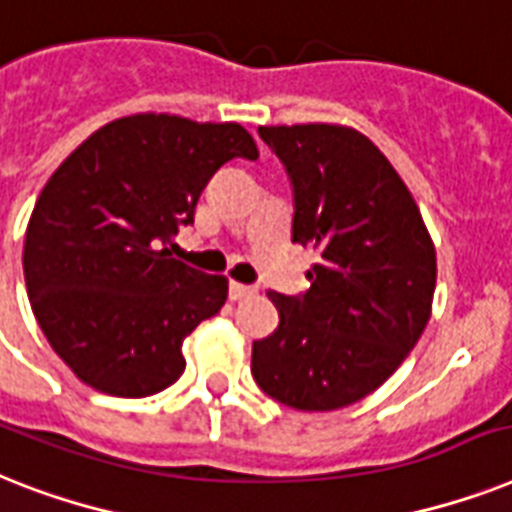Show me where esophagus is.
I'll list each match as a JSON object with an SVG mask.
<instances>
[{
	"instance_id": "34e87169",
	"label": "esophagus",
	"mask_w": 512,
	"mask_h": 512,
	"mask_svg": "<svg viewBox=\"0 0 512 512\" xmlns=\"http://www.w3.org/2000/svg\"><path fill=\"white\" fill-rule=\"evenodd\" d=\"M228 292H231V299H247V297H252L257 289L255 286L239 284V281H231V289H228Z\"/></svg>"
}]
</instances>
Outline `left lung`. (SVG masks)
<instances>
[{
    "label": "left lung",
    "instance_id": "left-lung-1",
    "mask_svg": "<svg viewBox=\"0 0 512 512\" xmlns=\"http://www.w3.org/2000/svg\"><path fill=\"white\" fill-rule=\"evenodd\" d=\"M294 186L292 239L318 252L302 297L268 292L278 328L252 344L268 397L307 413L363 400L431 318L436 249L413 194L350 126H260Z\"/></svg>",
    "mask_w": 512,
    "mask_h": 512
}]
</instances>
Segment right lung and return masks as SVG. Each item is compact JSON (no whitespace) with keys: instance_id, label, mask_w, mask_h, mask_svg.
<instances>
[{"instance_id":"right-lung-1","label":"right lung","mask_w":512,"mask_h":512,"mask_svg":"<svg viewBox=\"0 0 512 512\" xmlns=\"http://www.w3.org/2000/svg\"><path fill=\"white\" fill-rule=\"evenodd\" d=\"M257 160L239 123L139 112L102 126L41 189L23 247L33 315L62 363L112 397H149L184 373L186 336L220 313L226 276L170 257L223 162Z\"/></svg>"}]
</instances>
